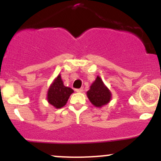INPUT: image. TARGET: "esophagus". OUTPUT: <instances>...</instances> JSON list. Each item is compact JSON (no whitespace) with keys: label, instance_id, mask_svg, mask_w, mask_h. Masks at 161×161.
Listing matches in <instances>:
<instances>
[{"label":"esophagus","instance_id":"1","mask_svg":"<svg viewBox=\"0 0 161 161\" xmlns=\"http://www.w3.org/2000/svg\"><path fill=\"white\" fill-rule=\"evenodd\" d=\"M82 90H83V89H82V88L76 89V90H75V91H76V92H82Z\"/></svg>","mask_w":161,"mask_h":161}]
</instances>
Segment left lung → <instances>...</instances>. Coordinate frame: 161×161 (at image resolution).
Here are the masks:
<instances>
[{"mask_svg": "<svg viewBox=\"0 0 161 161\" xmlns=\"http://www.w3.org/2000/svg\"><path fill=\"white\" fill-rule=\"evenodd\" d=\"M87 97L94 106L101 108L109 103L111 99V92L100 77L97 76L90 86V90L87 91Z\"/></svg>", "mask_w": 161, "mask_h": 161, "instance_id": "obj_1", "label": "left lung"}]
</instances>
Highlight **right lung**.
Wrapping results in <instances>:
<instances>
[{
	"label": "right lung",
	"instance_id": "obj_1",
	"mask_svg": "<svg viewBox=\"0 0 161 161\" xmlns=\"http://www.w3.org/2000/svg\"><path fill=\"white\" fill-rule=\"evenodd\" d=\"M73 92L72 89L64 86L61 75H58L47 91L48 103L54 108H61L66 104Z\"/></svg>",
	"mask_w": 161,
	"mask_h": 161
}]
</instances>
